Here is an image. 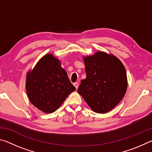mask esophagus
Returning a JSON list of instances; mask_svg holds the SVG:
<instances>
[{"mask_svg":"<svg viewBox=\"0 0 152 152\" xmlns=\"http://www.w3.org/2000/svg\"><path fill=\"white\" fill-rule=\"evenodd\" d=\"M74 86H75V87H76V88L77 89V88H78V86H79V84H78V82H74Z\"/></svg>","mask_w":152,"mask_h":152,"instance_id":"34e87169","label":"esophagus"}]
</instances>
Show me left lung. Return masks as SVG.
<instances>
[{"mask_svg": "<svg viewBox=\"0 0 152 152\" xmlns=\"http://www.w3.org/2000/svg\"><path fill=\"white\" fill-rule=\"evenodd\" d=\"M84 61L86 78L81 80L78 92L94 112H109L127 91L125 67L115 56L102 51L84 58Z\"/></svg>", "mask_w": 152, "mask_h": 152, "instance_id": "obj_1", "label": "left lung"}]
</instances>
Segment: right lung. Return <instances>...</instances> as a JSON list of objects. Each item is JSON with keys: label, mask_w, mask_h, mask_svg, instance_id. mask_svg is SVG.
Returning a JSON list of instances; mask_svg holds the SVG:
<instances>
[{"label": "right lung", "mask_w": 152, "mask_h": 152, "mask_svg": "<svg viewBox=\"0 0 152 152\" xmlns=\"http://www.w3.org/2000/svg\"><path fill=\"white\" fill-rule=\"evenodd\" d=\"M76 90L58 59L47 54L27 76L26 91L31 102L46 113L57 110Z\"/></svg>", "instance_id": "obj_1"}]
</instances>
